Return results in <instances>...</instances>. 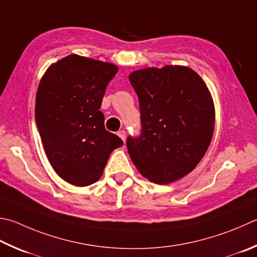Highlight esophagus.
<instances>
[{"instance_id": "1", "label": "esophagus", "mask_w": 257, "mask_h": 257, "mask_svg": "<svg viewBox=\"0 0 257 257\" xmlns=\"http://www.w3.org/2000/svg\"><path fill=\"white\" fill-rule=\"evenodd\" d=\"M118 136L122 139L123 143L125 142V132L124 130H120V132H118Z\"/></svg>"}]
</instances>
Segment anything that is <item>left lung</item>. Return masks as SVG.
Segmentation results:
<instances>
[{
    "instance_id": "8db88e82",
    "label": "left lung",
    "mask_w": 257,
    "mask_h": 257,
    "mask_svg": "<svg viewBox=\"0 0 257 257\" xmlns=\"http://www.w3.org/2000/svg\"><path fill=\"white\" fill-rule=\"evenodd\" d=\"M139 99L142 135L128 137V153L143 176L170 184L192 172L211 143L214 104L192 68L166 65L130 73Z\"/></svg>"
}]
</instances>
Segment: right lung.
I'll use <instances>...</instances> for the list:
<instances>
[{
	"label": "right lung",
	"mask_w": 257,
	"mask_h": 257,
	"mask_svg": "<svg viewBox=\"0 0 257 257\" xmlns=\"http://www.w3.org/2000/svg\"><path fill=\"white\" fill-rule=\"evenodd\" d=\"M114 64L76 54L51 64L36 95V122L54 171L75 186L100 179L110 154L123 142L104 128L101 103Z\"/></svg>",
	"instance_id": "add662e5"
}]
</instances>
